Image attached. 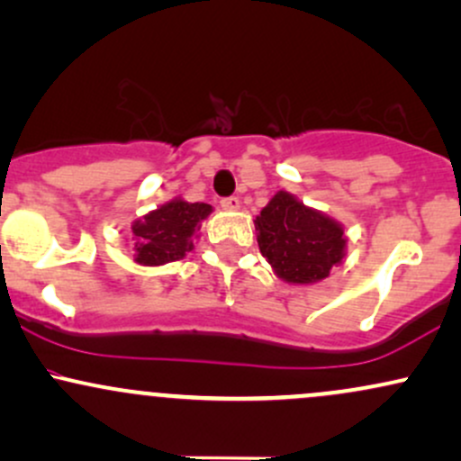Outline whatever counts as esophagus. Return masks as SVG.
<instances>
[{
  "label": "esophagus",
  "mask_w": 461,
  "mask_h": 461,
  "mask_svg": "<svg viewBox=\"0 0 461 461\" xmlns=\"http://www.w3.org/2000/svg\"><path fill=\"white\" fill-rule=\"evenodd\" d=\"M221 208L230 210V212H234V210L240 208V199H238V197H227V199L221 201Z\"/></svg>",
  "instance_id": "esophagus-1"
}]
</instances>
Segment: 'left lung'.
<instances>
[{
	"label": "left lung",
	"mask_w": 461,
	"mask_h": 461,
	"mask_svg": "<svg viewBox=\"0 0 461 461\" xmlns=\"http://www.w3.org/2000/svg\"><path fill=\"white\" fill-rule=\"evenodd\" d=\"M256 231L262 256L285 284L322 282L345 260V227L288 190H277L264 205L256 216Z\"/></svg>",
	"instance_id": "1"
}]
</instances>
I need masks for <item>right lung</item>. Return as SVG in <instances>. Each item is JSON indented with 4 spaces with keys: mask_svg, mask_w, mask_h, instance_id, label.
Masks as SVG:
<instances>
[{
    "mask_svg": "<svg viewBox=\"0 0 461 461\" xmlns=\"http://www.w3.org/2000/svg\"><path fill=\"white\" fill-rule=\"evenodd\" d=\"M212 214L210 203H188L176 197L131 223L134 262L140 267H162L182 260L194 249L201 223Z\"/></svg>",
    "mask_w": 461,
    "mask_h": 461,
    "instance_id": "obj_1",
    "label": "right lung"
}]
</instances>
